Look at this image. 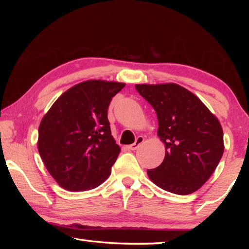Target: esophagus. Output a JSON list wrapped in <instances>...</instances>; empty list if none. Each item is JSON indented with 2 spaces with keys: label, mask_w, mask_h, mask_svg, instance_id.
I'll return each instance as SVG.
<instances>
[{
  "label": "esophagus",
  "mask_w": 249,
  "mask_h": 249,
  "mask_svg": "<svg viewBox=\"0 0 249 249\" xmlns=\"http://www.w3.org/2000/svg\"><path fill=\"white\" fill-rule=\"evenodd\" d=\"M144 141H145V138L142 137V136H138L137 138H136V142H134V144H132V145H129L128 146V148L130 149V150H136L138 147H140L142 142H144Z\"/></svg>",
  "instance_id": "34e87169"
}]
</instances>
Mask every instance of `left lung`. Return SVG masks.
<instances>
[{
	"label": "left lung",
	"instance_id": "1",
	"mask_svg": "<svg viewBox=\"0 0 249 249\" xmlns=\"http://www.w3.org/2000/svg\"><path fill=\"white\" fill-rule=\"evenodd\" d=\"M135 88L156 111L157 133L166 147L160 166L147 170L149 179L176 195L196 191L223 156L220 122L197 96L178 84H136Z\"/></svg>",
	"mask_w": 249,
	"mask_h": 249
}]
</instances>
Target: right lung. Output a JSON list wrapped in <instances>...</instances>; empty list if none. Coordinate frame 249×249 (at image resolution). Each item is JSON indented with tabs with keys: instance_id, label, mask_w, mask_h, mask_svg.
<instances>
[{
	"instance_id": "add662e5",
	"label": "right lung",
	"mask_w": 249,
	"mask_h": 249,
	"mask_svg": "<svg viewBox=\"0 0 249 249\" xmlns=\"http://www.w3.org/2000/svg\"><path fill=\"white\" fill-rule=\"evenodd\" d=\"M125 83L89 80L59 96L40 122L38 151L57 183L86 191L107 180L121 148L111 134L107 108Z\"/></svg>"
}]
</instances>
